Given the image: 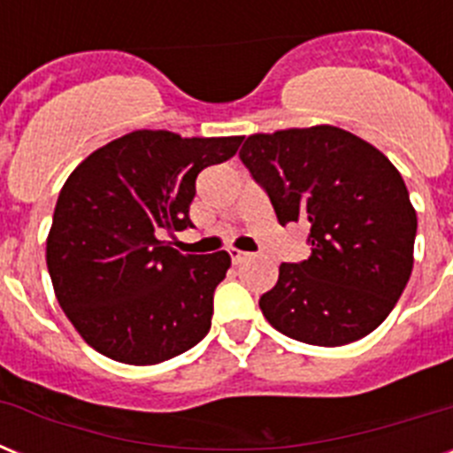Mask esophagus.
Here are the masks:
<instances>
[{"mask_svg":"<svg viewBox=\"0 0 453 453\" xmlns=\"http://www.w3.org/2000/svg\"><path fill=\"white\" fill-rule=\"evenodd\" d=\"M229 256H231V261H234V265H240V263H242V261H247V256H250V254H245V251L234 250V247H231Z\"/></svg>","mask_w":453,"mask_h":453,"instance_id":"esophagus-1","label":"esophagus"}]
</instances>
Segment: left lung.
I'll use <instances>...</instances> for the list:
<instances>
[{"instance_id": "8db88e82", "label": "left lung", "mask_w": 453, "mask_h": 453, "mask_svg": "<svg viewBox=\"0 0 453 453\" xmlns=\"http://www.w3.org/2000/svg\"><path fill=\"white\" fill-rule=\"evenodd\" d=\"M279 224L308 226L311 256L281 263L261 297L288 338L340 347L388 318L413 270L418 215L397 167L358 135L319 124L256 134L240 150Z\"/></svg>"}]
</instances>
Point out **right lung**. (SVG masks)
<instances>
[{
  "instance_id": "add662e5",
  "label": "right lung",
  "mask_w": 453,
  "mask_h": 453,
  "mask_svg": "<svg viewBox=\"0 0 453 453\" xmlns=\"http://www.w3.org/2000/svg\"><path fill=\"white\" fill-rule=\"evenodd\" d=\"M242 138L134 131L92 151L54 208L47 270L67 319L92 349L154 365L211 329L226 251L181 254L163 240L192 226L197 174L229 161Z\"/></svg>"
}]
</instances>
